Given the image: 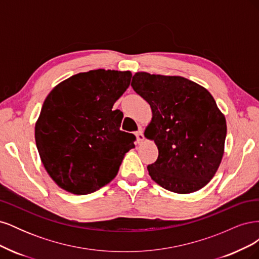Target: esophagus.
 I'll list each match as a JSON object with an SVG mask.
<instances>
[{"mask_svg":"<svg viewBox=\"0 0 259 259\" xmlns=\"http://www.w3.org/2000/svg\"><path fill=\"white\" fill-rule=\"evenodd\" d=\"M135 135H136V137H137V143L138 144H140L144 140V133H143V131L142 130H138L136 133H135Z\"/></svg>","mask_w":259,"mask_h":259,"instance_id":"1","label":"esophagus"}]
</instances>
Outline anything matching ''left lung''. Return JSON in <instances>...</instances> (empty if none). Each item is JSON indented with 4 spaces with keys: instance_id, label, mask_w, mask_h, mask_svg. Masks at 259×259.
I'll return each mask as SVG.
<instances>
[{
    "instance_id": "1",
    "label": "left lung",
    "mask_w": 259,
    "mask_h": 259,
    "mask_svg": "<svg viewBox=\"0 0 259 259\" xmlns=\"http://www.w3.org/2000/svg\"><path fill=\"white\" fill-rule=\"evenodd\" d=\"M132 88L150 105L145 131L159 149L149 175L176 193L200 190L213 178L224 154L227 125L209 92L182 76L135 73Z\"/></svg>"
}]
</instances>
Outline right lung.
Segmentation results:
<instances>
[{
    "mask_svg": "<svg viewBox=\"0 0 259 259\" xmlns=\"http://www.w3.org/2000/svg\"><path fill=\"white\" fill-rule=\"evenodd\" d=\"M131 79L130 71L92 70L69 77L46 97L35 143L46 171L64 190L95 192L135 148V135L120 130L123 113L112 110Z\"/></svg>",
    "mask_w": 259,
    "mask_h": 259,
    "instance_id": "1",
    "label": "right lung"
}]
</instances>
